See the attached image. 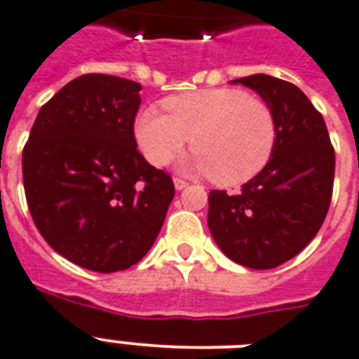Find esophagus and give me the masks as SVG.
I'll use <instances>...</instances> for the list:
<instances>
[{
  "label": "esophagus",
  "instance_id": "esophagus-1",
  "mask_svg": "<svg viewBox=\"0 0 359 359\" xmlns=\"http://www.w3.org/2000/svg\"><path fill=\"white\" fill-rule=\"evenodd\" d=\"M187 185H189V183H187L185 180H182V177H174V187H176L177 191H182V189H185Z\"/></svg>",
  "mask_w": 359,
  "mask_h": 359
}]
</instances>
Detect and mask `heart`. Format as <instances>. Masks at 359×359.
<instances>
[{"label":"heart","mask_w":359,"mask_h":359,"mask_svg":"<svg viewBox=\"0 0 359 359\" xmlns=\"http://www.w3.org/2000/svg\"><path fill=\"white\" fill-rule=\"evenodd\" d=\"M167 114L147 108L135 119V139L144 158L163 167L191 141L189 167L211 174L220 185H238L262 170L273 154L277 126L266 102L236 88L174 95Z\"/></svg>","instance_id":"obj_1"}]
</instances>
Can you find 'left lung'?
Instances as JSON below:
<instances>
[{
    "mask_svg": "<svg viewBox=\"0 0 359 359\" xmlns=\"http://www.w3.org/2000/svg\"><path fill=\"white\" fill-rule=\"evenodd\" d=\"M273 114L277 141L266 167L236 194L209 192L207 224L236 264L271 269L318 235L330 207L336 154L323 115L297 86L269 75L233 80Z\"/></svg>",
    "mask_w": 359,
    "mask_h": 359,
    "instance_id": "obj_1",
    "label": "left lung"
}]
</instances>
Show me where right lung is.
Wrapping results in <instances>:
<instances>
[{"instance_id":"add662e5","label":"right lung","mask_w":359,"mask_h":359,"mask_svg":"<svg viewBox=\"0 0 359 359\" xmlns=\"http://www.w3.org/2000/svg\"><path fill=\"white\" fill-rule=\"evenodd\" d=\"M141 84L90 73L41 106L23 147L32 220L56 253L91 271L137 264L158 238L172 177L137 150Z\"/></svg>"}]
</instances>
